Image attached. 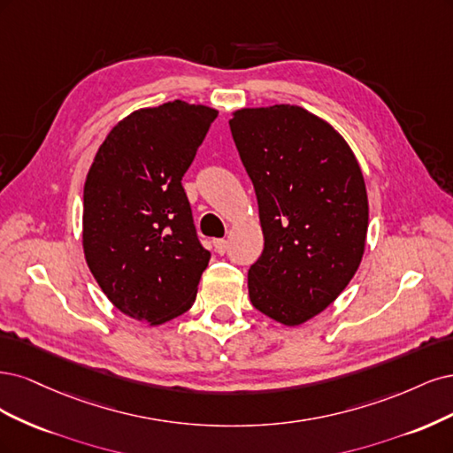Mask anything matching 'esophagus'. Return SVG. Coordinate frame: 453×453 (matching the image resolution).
<instances>
[{"mask_svg": "<svg viewBox=\"0 0 453 453\" xmlns=\"http://www.w3.org/2000/svg\"><path fill=\"white\" fill-rule=\"evenodd\" d=\"M214 250L218 254H226L227 252V241L226 239H216L214 241Z\"/></svg>", "mask_w": 453, "mask_h": 453, "instance_id": "obj_1", "label": "esophagus"}]
</instances>
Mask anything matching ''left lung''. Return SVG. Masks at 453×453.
I'll use <instances>...</instances> for the list:
<instances>
[{"instance_id": "left-lung-1", "label": "left lung", "mask_w": 453, "mask_h": 453, "mask_svg": "<svg viewBox=\"0 0 453 453\" xmlns=\"http://www.w3.org/2000/svg\"><path fill=\"white\" fill-rule=\"evenodd\" d=\"M229 127L265 241L248 294L274 322L301 326L342 294L361 264L369 227L361 167L339 131L299 105L239 109Z\"/></svg>"}]
</instances>
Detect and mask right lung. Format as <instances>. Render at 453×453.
<instances>
[{
	"instance_id": "right-lung-1",
	"label": "right lung",
	"mask_w": 453,
	"mask_h": 453,
	"mask_svg": "<svg viewBox=\"0 0 453 453\" xmlns=\"http://www.w3.org/2000/svg\"><path fill=\"white\" fill-rule=\"evenodd\" d=\"M216 116L180 99L134 111L86 174V264L116 309L149 326L184 314L209 265L180 180Z\"/></svg>"
}]
</instances>
